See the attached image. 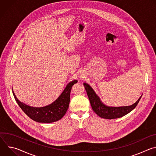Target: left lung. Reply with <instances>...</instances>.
I'll return each instance as SVG.
<instances>
[{
  "mask_svg": "<svg viewBox=\"0 0 156 156\" xmlns=\"http://www.w3.org/2000/svg\"><path fill=\"white\" fill-rule=\"evenodd\" d=\"M83 85L94 112L100 117L105 119H118L128 114L136 107L142 96L141 95L135 103L131 105L121 107L108 106L102 102L100 98L96 94L90 84L84 83Z\"/></svg>",
  "mask_w": 156,
  "mask_h": 156,
  "instance_id": "8db88e82",
  "label": "left lung"
}]
</instances>
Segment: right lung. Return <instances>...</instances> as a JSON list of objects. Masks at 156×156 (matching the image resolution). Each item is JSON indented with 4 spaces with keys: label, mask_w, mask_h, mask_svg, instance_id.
<instances>
[{
    "label": "right lung",
    "mask_w": 156,
    "mask_h": 156,
    "mask_svg": "<svg viewBox=\"0 0 156 156\" xmlns=\"http://www.w3.org/2000/svg\"><path fill=\"white\" fill-rule=\"evenodd\" d=\"M77 82L76 80L70 81L55 101L41 107H31L20 101L16 97L13 88L12 92L18 105L30 119L39 123H52L60 120L66 114L69 106L72 87Z\"/></svg>",
    "instance_id": "1"
}]
</instances>
